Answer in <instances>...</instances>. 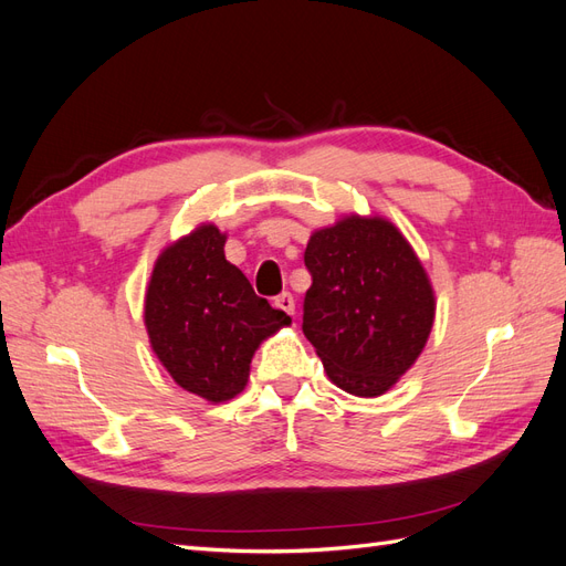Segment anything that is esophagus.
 Instances as JSON below:
<instances>
[{
  "mask_svg": "<svg viewBox=\"0 0 566 566\" xmlns=\"http://www.w3.org/2000/svg\"><path fill=\"white\" fill-rule=\"evenodd\" d=\"M273 306H276V310H281V312H285V314H290V316L295 314V300L290 293H281L276 300H273Z\"/></svg>",
  "mask_w": 566,
  "mask_h": 566,
  "instance_id": "34e87169",
  "label": "esophagus"
}]
</instances>
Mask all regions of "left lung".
<instances>
[{"instance_id": "obj_1", "label": "left lung", "mask_w": 566, "mask_h": 566, "mask_svg": "<svg viewBox=\"0 0 566 566\" xmlns=\"http://www.w3.org/2000/svg\"><path fill=\"white\" fill-rule=\"evenodd\" d=\"M304 264L302 331L325 373L354 397H380L416 364L434 323L418 254L389 219L349 214L312 233Z\"/></svg>"}]
</instances>
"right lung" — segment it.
<instances>
[{"mask_svg": "<svg viewBox=\"0 0 566 566\" xmlns=\"http://www.w3.org/2000/svg\"><path fill=\"white\" fill-rule=\"evenodd\" d=\"M227 233L202 224L165 248L146 287L150 347L172 380L221 403L241 394L262 342L290 316L256 297L245 273L224 254Z\"/></svg>", "mask_w": 566, "mask_h": 566, "instance_id": "1", "label": "right lung"}]
</instances>
